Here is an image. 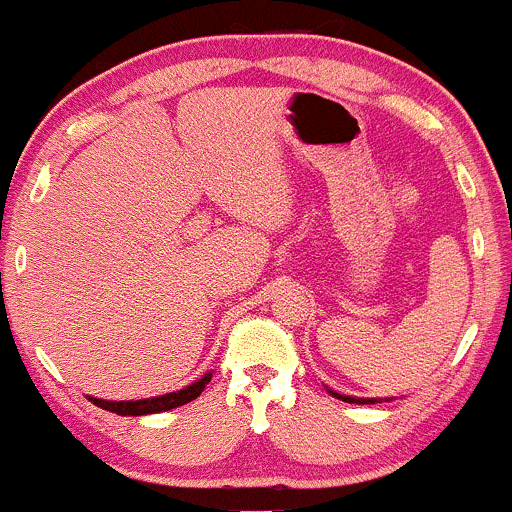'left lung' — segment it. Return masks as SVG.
<instances>
[{
  "label": "left lung",
  "instance_id": "8db88e82",
  "mask_svg": "<svg viewBox=\"0 0 512 512\" xmlns=\"http://www.w3.org/2000/svg\"><path fill=\"white\" fill-rule=\"evenodd\" d=\"M334 397H339V399H344V402H349V404H368V402H375V399H354V397H346V395H337V392H332Z\"/></svg>",
  "mask_w": 512,
  "mask_h": 512
}]
</instances>
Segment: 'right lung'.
<instances>
[{"label": "right lung", "instance_id": "right-lung-1", "mask_svg": "<svg viewBox=\"0 0 512 512\" xmlns=\"http://www.w3.org/2000/svg\"><path fill=\"white\" fill-rule=\"evenodd\" d=\"M211 373L204 375L202 380L192 383L190 387L178 392H170V395H161V397H151V399H137V402H108V399H96V397H88L96 407H101L105 411H113V414L120 416H144V414H158V411H168L175 407H182V404L192 402L202 395L204 387L209 385Z\"/></svg>", "mask_w": 512, "mask_h": 512}]
</instances>
